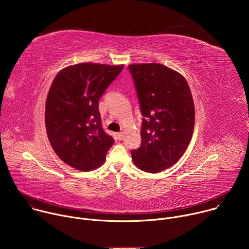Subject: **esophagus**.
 Instances as JSON below:
<instances>
[{"label":"esophagus","mask_w":249,"mask_h":249,"mask_svg":"<svg viewBox=\"0 0 249 249\" xmlns=\"http://www.w3.org/2000/svg\"><path fill=\"white\" fill-rule=\"evenodd\" d=\"M117 138H118L119 141L123 140V139H124V133H123V132H119V133L117 134Z\"/></svg>","instance_id":"34e87169"}]
</instances>
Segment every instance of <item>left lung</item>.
<instances>
[{"instance_id":"1","label":"left lung","mask_w":249,"mask_h":249,"mask_svg":"<svg viewBox=\"0 0 249 249\" xmlns=\"http://www.w3.org/2000/svg\"><path fill=\"white\" fill-rule=\"evenodd\" d=\"M128 69L137 91L142 143L131 152L141 170L158 173L186 151L194 129L195 108L185 78L161 64H134Z\"/></svg>"}]
</instances>
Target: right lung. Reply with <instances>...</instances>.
Segmentation results:
<instances>
[{
  "mask_svg": "<svg viewBox=\"0 0 249 249\" xmlns=\"http://www.w3.org/2000/svg\"><path fill=\"white\" fill-rule=\"evenodd\" d=\"M123 68L81 63L55 77L46 98L45 125L54 152L68 165L82 171L96 168L114 144L102 128L98 101Z\"/></svg>",
  "mask_w": 249,
  "mask_h": 249,
  "instance_id": "1",
  "label": "right lung"
}]
</instances>
